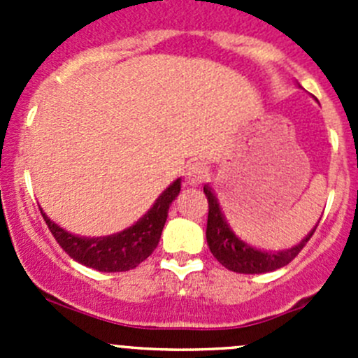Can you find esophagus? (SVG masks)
I'll use <instances>...</instances> for the list:
<instances>
[{"instance_id":"obj_1","label":"esophagus","mask_w":358,"mask_h":358,"mask_svg":"<svg viewBox=\"0 0 358 358\" xmlns=\"http://www.w3.org/2000/svg\"><path fill=\"white\" fill-rule=\"evenodd\" d=\"M206 176H208V168L201 162H194L185 171V178L189 185H199V183L204 182Z\"/></svg>"}]
</instances>
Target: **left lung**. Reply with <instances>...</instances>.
<instances>
[{"mask_svg": "<svg viewBox=\"0 0 358 358\" xmlns=\"http://www.w3.org/2000/svg\"><path fill=\"white\" fill-rule=\"evenodd\" d=\"M204 194L208 197V229H206V241L211 249L213 256L222 263L225 268L237 273H265L273 272L277 268H282L287 263H291L299 255L310 237L313 236L317 227H313L312 232L305 237L299 244L291 249L282 251H262L249 246L248 243L241 241L232 232L230 225L227 223L225 215L222 213L218 199L215 197L209 185H204ZM319 225V223H317Z\"/></svg>", "mask_w": 358, "mask_h": 358, "instance_id": "8db88e82", "label": "left lung"}]
</instances>
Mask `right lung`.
<instances>
[{"instance_id": "obj_1", "label": "right lung", "mask_w": 358, "mask_h": 358, "mask_svg": "<svg viewBox=\"0 0 358 358\" xmlns=\"http://www.w3.org/2000/svg\"><path fill=\"white\" fill-rule=\"evenodd\" d=\"M182 189V180H175L154 202L152 208L136 223L122 232L106 237H79L60 229L43 213L50 232L59 246L81 265L99 272H126L136 268L157 248L164 229L168 209Z\"/></svg>"}]
</instances>
